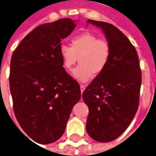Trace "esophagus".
<instances>
[{"label": "esophagus", "mask_w": 156, "mask_h": 156, "mask_svg": "<svg viewBox=\"0 0 156 156\" xmlns=\"http://www.w3.org/2000/svg\"><path fill=\"white\" fill-rule=\"evenodd\" d=\"M85 88H86V86H85V85H80L81 92H82V93H83V91H84V90H85Z\"/></svg>", "instance_id": "34e87169"}]
</instances>
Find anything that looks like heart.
Returning a JSON list of instances; mask_svg holds the SVG:
<instances>
[{
	"label": "heart",
	"mask_w": 156,
	"mask_h": 156,
	"mask_svg": "<svg viewBox=\"0 0 156 156\" xmlns=\"http://www.w3.org/2000/svg\"><path fill=\"white\" fill-rule=\"evenodd\" d=\"M110 44L91 33H83L71 39L70 46H60L59 55L63 68L69 72L79 60L80 65L73 70V77L81 83H87L93 74L102 73L110 58Z\"/></svg>",
	"instance_id": "obj_1"
}]
</instances>
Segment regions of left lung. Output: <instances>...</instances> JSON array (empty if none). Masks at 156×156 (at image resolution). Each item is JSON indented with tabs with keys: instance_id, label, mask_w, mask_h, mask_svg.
<instances>
[{
	"instance_id": "8db88e82",
	"label": "left lung",
	"mask_w": 156,
	"mask_h": 156,
	"mask_svg": "<svg viewBox=\"0 0 156 156\" xmlns=\"http://www.w3.org/2000/svg\"><path fill=\"white\" fill-rule=\"evenodd\" d=\"M87 23L101 28L111 52L105 69L83 93L89 109L86 129L95 141L109 142L127 129L137 111L141 69L135 47L119 28L96 20Z\"/></svg>"
}]
</instances>
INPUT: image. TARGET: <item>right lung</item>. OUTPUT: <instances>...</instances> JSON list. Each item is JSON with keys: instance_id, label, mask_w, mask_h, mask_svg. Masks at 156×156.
<instances>
[{"instance_id": "1", "label": "right lung", "mask_w": 156, "mask_h": 156, "mask_svg": "<svg viewBox=\"0 0 156 156\" xmlns=\"http://www.w3.org/2000/svg\"><path fill=\"white\" fill-rule=\"evenodd\" d=\"M75 22L62 19L37 26L12 55L9 89L15 117L40 144L61 137L81 98L79 84L66 73L59 55L61 40L73 32Z\"/></svg>"}]
</instances>
